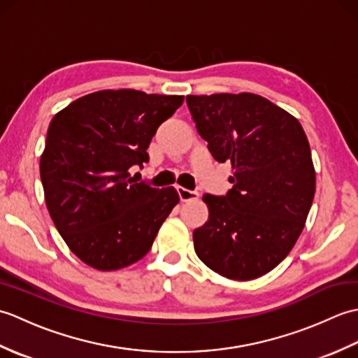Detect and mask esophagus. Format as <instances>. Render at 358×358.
<instances>
[{
    "label": "esophagus",
    "mask_w": 358,
    "mask_h": 358,
    "mask_svg": "<svg viewBox=\"0 0 358 358\" xmlns=\"http://www.w3.org/2000/svg\"><path fill=\"white\" fill-rule=\"evenodd\" d=\"M177 192L180 195V200L181 201H195V200L200 199V194L199 192H196V191H189V189H185V187H181V186L177 187Z\"/></svg>",
    "instance_id": "esophagus-1"
}]
</instances>
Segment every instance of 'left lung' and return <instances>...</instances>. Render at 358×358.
Returning a JSON list of instances; mask_svg holds the SVG:
<instances>
[{"mask_svg": "<svg viewBox=\"0 0 358 358\" xmlns=\"http://www.w3.org/2000/svg\"><path fill=\"white\" fill-rule=\"evenodd\" d=\"M196 131L218 163L229 162L232 189L203 195L209 217L194 249L229 280L264 275L285 260L305 227L315 169L300 121L264 96L187 95Z\"/></svg>", "mask_w": 358, "mask_h": 358, "instance_id": "obj_1", "label": "left lung"}]
</instances>
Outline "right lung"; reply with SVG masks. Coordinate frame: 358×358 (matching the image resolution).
Instances as JSON below:
<instances>
[{"mask_svg":"<svg viewBox=\"0 0 358 358\" xmlns=\"http://www.w3.org/2000/svg\"><path fill=\"white\" fill-rule=\"evenodd\" d=\"M183 95L106 89L52 118L40 158L45 206L66 245L96 271H118L149 252L177 206L175 187L135 183L129 169L149 159L159 124Z\"/></svg>","mask_w":358,"mask_h":358,"instance_id":"add662e5","label":"right lung"}]
</instances>
